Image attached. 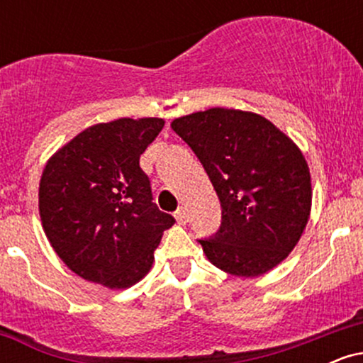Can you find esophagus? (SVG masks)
<instances>
[{"label": "esophagus", "instance_id": "34e87169", "mask_svg": "<svg viewBox=\"0 0 363 363\" xmlns=\"http://www.w3.org/2000/svg\"><path fill=\"white\" fill-rule=\"evenodd\" d=\"M174 216H176V220H177V223L179 225H184L186 222H187V211H186V208H177V211L176 213H174Z\"/></svg>", "mask_w": 363, "mask_h": 363}]
</instances>
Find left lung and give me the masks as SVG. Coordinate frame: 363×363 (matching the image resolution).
<instances>
[{
  "instance_id": "8db88e82",
  "label": "left lung",
  "mask_w": 363,
  "mask_h": 363,
  "mask_svg": "<svg viewBox=\"0 0 363 363\" xmlns=\"http://www.w3.org/2000/svg\"><path fill=\"white\" fill-rule=\"evenodd\" d=\"M205 167L222 225L199 239L216 268L252 278L294 251L309 222L312 187L297 145L259 114L213 107L172 121Z\"/></svg>"
}]
</instances>
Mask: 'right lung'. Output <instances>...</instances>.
<instances>
[{
  "instance_id": "1",
  "label": "right lung",
  "mask_w": 363,
  "mask_h": 363,
  "mask_svg": "<svg viewBox=\"0 0 363 363\" xmlns=\"http://www.w3.org/2000/svg\"><path fill=\"white\" fill-rule=\"evenodd\" d=\"M160 118H121L86 128L45 164L39 213L62 262L85 280L128 289L153 264L174 216L153 203L140 155L157 138Z\"/></svg>"
}]
</instances>
